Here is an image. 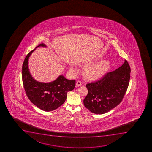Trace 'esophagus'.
I'll use <instances>...</instances> for the list:
<instances>
[{"label": "esophagus", "instance_id": "obj_1", "mask_svg": "<svg viewBox=\"0 0 152 152\" xmlns=\"http://www.w3.org/2000/svg\"><path fill=\"white\" fill-rule=\"evenodd\" d=\"M76 85L77 87H79V86H81L82 85L81 81H77V82H76Z\"/></svg>", "mask_w": 152, "mask_h": 152}]
</instances>
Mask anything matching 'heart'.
Wrapping results in <instances>:
<instances>
[{"label":"heart","mask_w":152,"mask_h":152,"mask_svg":"<svg viewBox=\"0 0 152 152\" xmlns=\"http://www.w3.org/2000/svg\"><path fill=\"white\" fill-rule=\"evenodd\" d=\"M96 59H92L83 62L82 65L84 66H88L94 63ZM111 63L110 61L104 60L98 62L90 65L86 68L84 71V74L86 77L88 78L96 79L100 78L105 74L107 71L110 69ZM70 70L74 73L78 72V69L74 65L70 66Z\"/></svg>","instance_id":"1"}]
</instances>
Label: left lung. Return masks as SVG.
<instances>
[{"label": "left lung", "instance_id": "8db88e82", "mask_svg": "<svg viewBox=\"0 0 152 152\" xmlns=\"http://www.w3.org/2000/svg\"><path fill=\"white\" fill-rule=\"evenodd\" d=\"M131 69L127 60L115 70L96 81L88 83L85 107L97 114H104L120 104L128 88Z\"/></svg>", "mask_w": 152, "mask_h": 152}]
</instances>
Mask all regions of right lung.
I'll return each mask as SVG.
<instances>
[{
	"mask_svg": "<svg viewBox=\"0 0 152 152\" xmlns=\"http://www.w3.org/2000/svg\"><path fill=\"white\" fill-rule=\"evenodd\" d=\"M46 47L41 44L27 54L22 66V81L26 95L30 101L41 110L53 111L65 102L68 92L75 88V80H69L60 75L50 83L37 81L32 77L28 68V60L31 54L38 47Z\"/></svg>",
	"mask_w": 152,
	"mask_h": 152,
	"instance_id": "add662e5",
	"label": "right lung"
}]
</instances>
